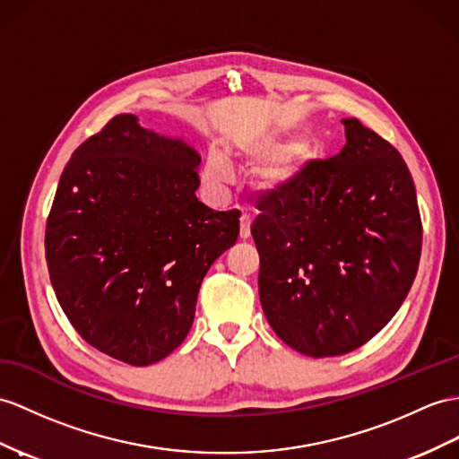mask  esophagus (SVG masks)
Wrapping results in <instances>:
<instances>
[{
	"label": "esophagus",
	"mask_w": 459,
	"mask_h": 459,
	"mask_svg": "<svg viewBox=\"0 0 459 459\" xmlns=\"http://www.w3.org/2000/svg\"><path fill=\"white\" fill-rule=\"evenodd\" d=\"M239 238L241 239L251 238V218L249 216H241V220H239Z\"/></svg>",
	"instance_id": "esophagus-1"
}]
</instances>
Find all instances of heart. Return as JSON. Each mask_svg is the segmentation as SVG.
Returning a JSON list of instances; mask_svg holds the SVG:
<instances>
[{"mask_svg": "<svg viewBox=\"0 0 459 459\" xmlns=\"http://www.w3.org/2000/svg\"><path fill=\"white\" fill-rule=\"evenodd\" d=\"M314 155V148L301 142L290 148V140L276 134H259L236 145V158L251 167L264 165L256 183L261 191L282 196L294 188ZM233 178V167L218 150L208 152L203 165V183L214 196H221Z\"/></svg>", "mask_w": 459, "mask_h": 459, "instance_id": "heart-1", "label": "heart"}]
</instances>
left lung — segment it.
Segmentation results:
<instances>
[{"mask_svg":"<svg viewBox=\"0 0 459 459\" xmlns=\"http://www.w3.org/2000/svg\"><path fill=\"white\" fill-rule=\"evenodd\" d=\"M339 155L306 167L294 188L259 206L268 325L294 351L325 359L370 341L417 276L422 226L411 173L394 145L342 118Z\"/></svg>","mask_w":459,"mask_h":459,"instance_id":"obj_1","label":"left lung"}]
</instances>
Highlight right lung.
I'll return each instance as SVG.
<instances>
[{
  "label": "right lung",
  "mask_w": 459,
  "mask_h": 459,
  "mask_svg": "<svg viewBox=\"0 0 459 459\" xmlns=\"http://www.w3.org/2000/svg\"><path fill=\"white\" fill-rule=\"evenodd\" d=\"M200 155L118 115L72 153L47 223L50 282L75 331L132 366L160 362L193 327L208 268L239 212L196 198Z\"/></svg>",
  "instance_id": "obj_1"
}]
</instances>
